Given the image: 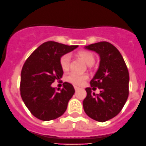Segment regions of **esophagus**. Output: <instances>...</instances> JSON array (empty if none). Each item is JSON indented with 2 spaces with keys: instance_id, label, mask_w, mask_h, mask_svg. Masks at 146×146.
<instances>
[{
  "instance_id": "obj_1",
  "label": "esophagus",
  "mask_w": 146,
  "mask_h": 146,
  "mask_svg": "<svg viewBox=\"0 0 146 146\" xmlns=\"http://www.w3.org/2000/svg\"><path fill=\"white\" fill-rule=\"evenodd\" d=\"M74 88H75V90H79V89H80V88L77 87V86H74Z\"/></svg>"
}]
</instances>
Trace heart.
<instances>
[{"label":"heart","mask_w":146,"mask_h":146,"mask_svg":"<svg viewBox=\"0 0 146 146\" xmlns=\"http://www.w3.org/2000/svg\"><path fill=\"white\" fill-rule=\"evenodd\" d=\"M77 56L88 66L93 64L95 62L94 55L88 50H80L77 53ZM60 66L64 71L68 70L70 67V56L68 54H64L60 57ZM88 78V76L87 74L73 72L66 77V80L75 86H80L84 83L85 80H87Z\"/></svg>","instance_id":"1"}]
</instances>
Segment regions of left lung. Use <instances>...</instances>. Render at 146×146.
Instances as JSON below:
<instances>
[{
    "label": "left lung",
    "instance_id": "obj_1",
    "mask_svg": "<svg viewBox=\"0 0 146 146\" xmlns=\"http://www.w3.org/2000/svg\"><path fill=\"white\" fill-rule=\"evenodd\" d=\"M86 49L100 56V64L93 78L91 88H86L87 96L83 105L86 113L99 122H105L116 116L123 108L129 94V73L119 50L106 41L90 44ZM100 93L92 92L96 87Z\"/></svg>",
    "mask_w": 146,
    "mask_h": 146
}]
</instances>
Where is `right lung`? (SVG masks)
Masks as SVG:
<instances>
[{
	"mask_svg": "<svg viewBox=\"0 0 146 146\" xmlns=\"http://www.w3.org/2000/svg\"><path fill=\"white\" fill-rule=\"evenodd\" d=\"M77 47L48 41L35 49L25 60L21 70V96L31 114L38 119H56L66 111L68 103L75 93L74 88L65 82L63 88L56 90L51 84L63 76L60 57Z\"/></svg>",
	"mask_w": 146,
	"mask_h": 146,
	"instance_id": "obj_1",
	"label": "right lung"
}]
</instances>
